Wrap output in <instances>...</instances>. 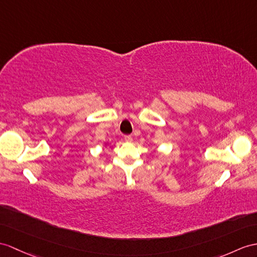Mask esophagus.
<instances>
[{
    "instance_id": "esophagus-1",
    "label": "esophagus",
    "mask_w": 257,
    "mask_h": 257,
    "mask_svg": "<svg viewBox=\"0 0 257 257\" xmlns=\"http://www.w3.org/2000/svg\"><path fill=\"white\" fill-rule=\"evenodd\" d=\"M124 140L126 143H132L133 142V139H132V136H131V135H125Z\"/></svg>"
}]
</instances>
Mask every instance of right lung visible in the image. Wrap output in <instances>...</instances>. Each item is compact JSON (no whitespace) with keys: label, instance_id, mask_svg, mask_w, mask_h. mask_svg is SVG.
I'll list each match as a JSON object with an SVG mask.
<instances>
[{"label":"right lung","instance_id":"1","mask_svg":"<svg viewBox=\"0 0 257 257\" xmlns=\"http://www.w3.org/2000/svg\"><path fill=\"white\" fill-rule=\"evenodd\" d=\"M108 145V143H104V146H107Z\"/></svg>","mask_w":257,"mask_h":257}]
</instances>
